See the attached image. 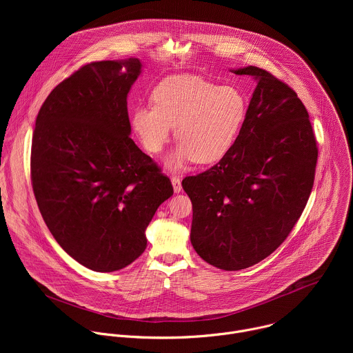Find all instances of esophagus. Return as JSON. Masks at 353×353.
<instances>
[{
	"label": "esophagus",
	"mask_w": 353,
	"mask_h": 353,
	"mask_svg": "<svg viewBox=\"0 0 353 353\" xmlns=\"http://www.w3.org/2000/svg\"><path fill=\"white\" fill-rule=\"evenodd\" d=\"M172 184H173V190L174 192H180L181 191V180L177 177V176H173L172 177Z\"/></svg>",
	"instance_id": "34e87169"
}]
</instances>
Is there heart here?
Wrapping results in <instances>:
<instances>
[{"mask_svg": "<svg viewBox=\"0 0 353 353\" xmlns=\"http://www.w3.org/2000/svg\"><path fill=\"white\" fill-rule=\"evenodd\" d=\"M152 99L154 106L134 109L132 130L148 152L159 154L174 127L180 142L168 158L173 170L191 161L207 165L222 159L234 145L248 110L241 89L198 75L166 78Z\"/></svg>", "mask_w": 353, "mask_h": 353, "instance_id": "1", "label": "heart"}]
</instances>
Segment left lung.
<instances>
[{"label": "left lung", "mask_w": 353, "mask_h": 353, "mask_svg": "<svg viewBox=\"0 0 353 353\" xmlns=\"http://www.w3.org/2000/svg\"><path fill=\"white\" fill-rule=\"evenodd\" d=\"M234 74L259 81L243 128L216 165L183 180L191 244L225 271L254 265L283 243L307 204L319 157L309 113L288 83L254 65Z\"/></svg>", "instance_id": "left-lung-1"}]
</instances>
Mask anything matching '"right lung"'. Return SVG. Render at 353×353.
<instances>
[{
	"mask_svg": "<svg viewBox=\"0 0 353 353\" xmlns=\"http://www.w3.org/2000/svg\"><path fill=\"white\" fill-rule=\"evenodd\" d=\"M141 61H94L60 82L36 117L30 180L57 243L83 267L119 271L146 248L170 179L130 138L127 94Z\"/></svg>",
	"mask_w": 353,
	"mask_h": 353,
	"instance_id": "1",
	"label": "right lung"
}]
</instances>
